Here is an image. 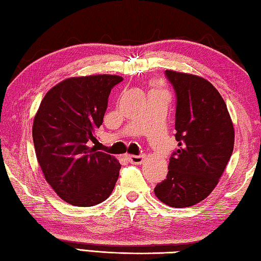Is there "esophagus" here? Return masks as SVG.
Listing matches in <instances>:
<instances>
[{"instance_id": "obj_1", "label": "esophagus", "mask_w": 261, "mask_h": 261, "mask_svg": "<svg viewBox=\"0 0 261 261\" xmlns=\"http://www.w3.org/2000/svg\"><path fill=\"white\" fill-rule=\"evenodd\" d=\"M145 158V155H134V154H129L128 155V160L132 162V164H135V165H140L143 162Z\"/></svg>"}]
</instances>
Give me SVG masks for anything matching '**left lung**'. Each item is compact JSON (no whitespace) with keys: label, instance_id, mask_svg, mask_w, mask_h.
Segmentation results:
<instances>
[{"label":"left lung","instance_id":"left-lung-1","mask_svg":"<svg viewBox=\"0 0 261 261\" xmlns=\"http://www.w3.org/2000/svg\"><path fill=\"white\" fill-rule=\"evenodd\" d=\"M177 95L176 140L167 178L154 194L173 208L201 202L214 191L234 147V126L222 95L205 78L166 70Z\"/></svg>","mask_w":261,"mask_h":261}]
</instances>
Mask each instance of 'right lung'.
<instances>
[{
    "label": "right lung",
    "instance_id": "add662e5",
    "mask_svg": "<svg viewBox=\"0 0 261 261\" xmlns=\"http://www.w3.org/2000/svg\"><path fill=\"white\" fill-rule=\"evenodd\" d=\"M117 75L69 77L48 91L33 122L36 158L53 191L67 203L92 207L109 198L119 176L114 155L91 142L102 125Z\"/></svg>",
    "mask_w": 261,
    "mask_h": 261
}]
</instances>
